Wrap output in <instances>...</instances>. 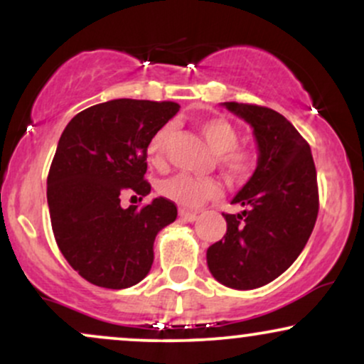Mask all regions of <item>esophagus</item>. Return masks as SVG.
Listing matches in <instances>:
<instances>
[{"label": "esophagus", "mask_w": 364, "mask_h": 364, "mask_svg": "<svg viewBox=\"0 0 364 364\" xmlns=\"http://www.w3.org/2000/svg\"><path fill=\"white\" fill-rule=\"evenodd\" d=\"M179 217L188 220V223H193V220L198 219V212H190V210H185V208H181V210H179Z\"/></svg>", "instance_id": "obj_1"}]
</instances>
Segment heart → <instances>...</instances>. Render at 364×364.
Here are the masks:
<instances>
[{
    "label": "heart",
    "mask_w": 364,
    "mask_h": 364,
    "mask_svg": "<svg viewBox=\"0 0 364 364\" xmlns=\"http://www.w3.org/2000/svg\"><path fill=\"white\" fill-rule=\"evenodd\" d=\"M200 133L217 154V166L231 179H245L253 173L257 166V154L250 147L237 145V132L224 118L205 119L198 124ZM173 136V124L159 128L149 141L147 157L150 164L162 168L166 162V150ZM219 186L212 178H196L191 174H176L161 185V193L166 198L183 207H198L207 200L214 198Z\"/></svg>",
    "instance_id": "b5f03b06"
}]
</instances>
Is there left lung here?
I'll use <instances>...</instances> for the list:
<instances>
[{"mask_svg":"<svg viewBox=\"0 0 364 364\" xmlns=\"http://www.w3.org/2000/svg\"><path fill=\"white\" fill-rule=\"evenodd\" d=\"M253 127L258 166L232 198L246 210L223 214L224 237L207 250L208 269L224 286L257 289L292 265L318 215V183L308 141L277 111L257 104L224 102Z\"/></svg>","mask_w":364,"mask_h":364,"instance_id":"obj_1","label":"left lung"}]
</instances>
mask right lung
Here are the masks:
<instances>
[{"label": "right lung", "instance_id": "add662e5", "mask_svg": "<svg viewBox=\"0 0 364 364\" xmlns=\"http://www.w3.org/2000/svg\"><path fill=\"white\" fill-rule=\"evenodd\" d=\"M179 111L171 101L114 99L66 124L48 174V205L58 248L85 281L106 289L139 284L154 262V240L174 223L168 198L121 207L128 193H150L147 147Z\"/></svg>", "mask_w": 364, "mask_h": 364}]
</instances>
